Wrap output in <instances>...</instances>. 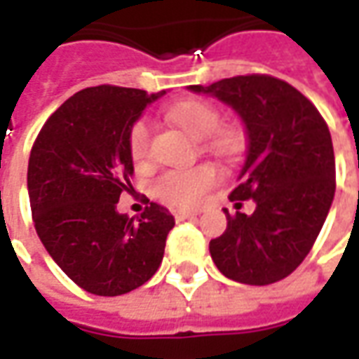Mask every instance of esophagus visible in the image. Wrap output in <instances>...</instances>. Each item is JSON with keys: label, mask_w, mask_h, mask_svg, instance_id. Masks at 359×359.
<instances>
[{"label": "esophagus", "mask_w": 359, "mask_h": 359, "mask_svg": "<svg viewBox=\"0 0 359 359\" xmlns=\"http://www.w3.org/2000/svg\"><path fill=\"white\" fill-rule=\"evenodd\" d=\"M172 215L177 221H182V219H192L198 215V211H190V210H172Z\"/></svg>", "instance_id": "obj_1"}]
</instances>
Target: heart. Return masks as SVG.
Here are the masks:
<instances>
[{"mask_svg":"<svg viewBox=\"0 0 359 359\" xmlns=\"http://www.w3.org/2000/svg\"><path fill=\"white\" fill-rule=\"evenodd\" d=\"M175 125L194 138H203V146L223 159H233L242 149L241 130L221 126V111L203 100H187L169 111ZM128 151L134 161H144L149 154V125L146 118L136 121L128 130ZM219 171L211 163L190 169H171L156 180V194L169 205H196L213 184H217Z\"/></svg>","mask_w":359,"mask_h":359,"instance_id":"heart-1","label":"heart"}]
</instances>
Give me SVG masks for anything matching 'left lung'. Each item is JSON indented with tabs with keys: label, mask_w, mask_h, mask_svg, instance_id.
I'll list each match as a JSON object with an SVG mask.
<instances>
[{
	"label": "left lung",
	"mask_w": 359,
	"mask_h": 359,
	"mask_svg": "<svg viewBox=\"0 0 359 359\" xmlns=\"http://www.w3.org/2000/svg\"><path fill=\"white\" fill-rule=\"evenodd\" d=\"M190 90L229 103L248 130V157L229 200L236 210L254 200L256 210H225L226 231L210 242L211 257L236 283H277L308 256L331 210L337 172L329 126L306 95L271 74Z\"/></svg>",
	"instance_id": "obj_1"
}]
</instances>
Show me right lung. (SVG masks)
<instances>
[{
	"mask_svg": "<svg viewBox=\"0 0 359 359\" xmlns=\"http://www.w3.org/2000/svg\"><path fill=\"white\" fill-rule=\"evenodd\" d=\"M165 94V92H161ZM161 94L102 84L71 95L38 133L28 159L36 233L67 277L97 296H121L154 277L175 219L148 200L118 213L134 175L128 130Z\"/></svg>",
	"mask_w": 359,
	"mask_h": 359,
	"instance_id": "add662e5",
	"label": "right lung"
}]
</instances>
